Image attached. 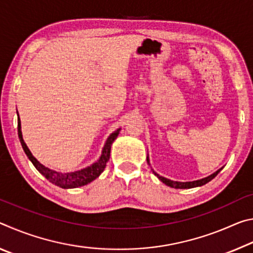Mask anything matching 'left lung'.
<instances>
[{"label":"left lung","instance_id":"8db88e82","mask_svg":"<svg viewBox=\"0 0 253 253\" xmlns=\"http://www.w3.org/2000/svg\"><path fill=\"white\" fill-rule=\"evenodd\" d=\"M147 162L149 163L148 161V157H147ZM216 170L215 173H213L212 175H210V176L205 177V178H202V179H198V181H193V182H175V181H170V179H168L163 176H160V175L156 174L155 172H154V174L156 175V176L158 177V179H161V181L166 184V185L169 186V187H173V188H192V187H198V186H202L204 185V184L209 183L211 179H213L214 177L216 176L217 174L220 173V170Z\"/></svg>","mask_w":253,"mask_h":253}]
</instances>
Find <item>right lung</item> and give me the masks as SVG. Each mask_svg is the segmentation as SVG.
<instances>
[{"mask_svg": "<svg viewBox=\"0 0 253 253\" xmlns=\"http://www.w3.org/2000/svg\"><path fill=\"white\" fill-rule=\"evenodd\" d=\"M119 130L121 129H117L116 131H114L113 134L108 137V139H107V142L105 144V147L102 149V154L99 158V161L93 163L91 166H89L87 169L77 170V172H74V173H59L48 168H44L43 165L40 164V163L33 157L31 152L29 151L28 146L25 145L24 140L22 138V132H21V122H20V118L18 117V134H19V139L21 142V145H22L24 153L27 154L29 160L32 162L34 168L39 170V172L43 175L46 179H49V181L52 184H54V185L60 186L62 188H75V187L87 185L88 183L92 182L93 179H96L102 172H104L107 162L109 161V157H110L111 144H113L114 140L117 138Z\"/></svg>", "mask_w": 253, "mask_h": 253, "instance_id": "add662e5", "label": "right lung"}]
</instances>
